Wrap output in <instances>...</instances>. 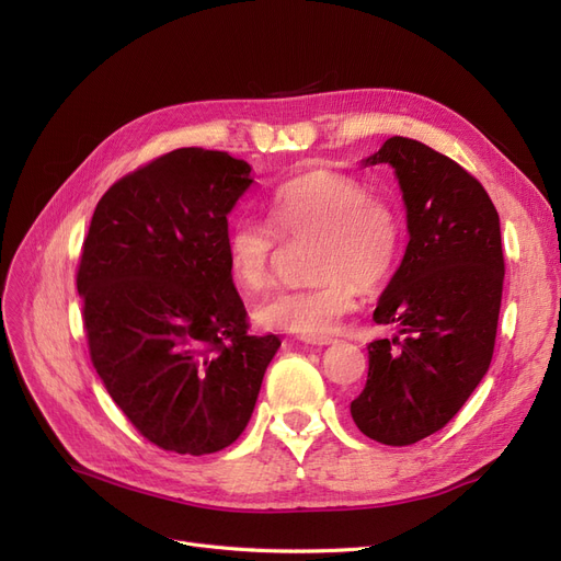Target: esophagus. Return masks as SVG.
<instances>
[{
  "instance_id": "obj_1",
  "label": "esophagus",
  "mask_w": 561,
  "mask_h": 561,
  "mask_svg": "<svg viewBox=\"0 0 561 561\" xmlns=\"http://www.w3.org/2000/svg\"><path fill=\"white\" fill-rule=\"evenodd\" d=\"M304 343H310V345H333L335 343V339H331V335H318V339H306V335H304V339H301Z\"/></svg>"
}]
</instances>
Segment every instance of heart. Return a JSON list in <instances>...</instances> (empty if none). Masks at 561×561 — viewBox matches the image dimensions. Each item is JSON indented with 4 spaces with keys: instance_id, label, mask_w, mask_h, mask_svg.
<instances>
[{
    "instance_id": "obj_1",
    "label": "heart",
    "mask_w": 561,
    "mask_h": 561,
    "mask_svg": "<svg viewBox=\"0 0 561 561\" xmlns=\"http://www.w3.org/2000/svg\"><path fill=\"white\" fill-rule=\"evenodd\" d=\"M268 222L289 243H310L306 289L266 297L253 312L268 331L318 339L354 308L356 285L379 287L391 278L402 255L405 226L398 207L373 195L358 179L312 170L276 186L268 195ZM278 239L257 218L234 220L226 239L228 268L245 293H260L274 276Z\"/></svg>"
}]
</instances>
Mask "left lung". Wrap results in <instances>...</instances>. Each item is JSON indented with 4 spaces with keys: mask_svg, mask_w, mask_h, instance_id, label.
Instances as JSON below:
<instances>
[{
    "mask_svg": "<svg viewBox=\"0 0 561 561\" xmlns=\"http://www.w3.org/2000/svg\"><path fill=\"white\" fill-rule=\"evenodd\" d=\"M377 163L396 170L410 243L373 312L398 335L368 345V379L350 412L366 437L410 446L442 431L490 366L504 253L490 195L449 156L393 136L364 161Z\"/></svg>",
    "mask_w": 561,
    "mask_h": 561,
    "instance_id": "8db88e82",
    "label": "left lung"
}]
</instances>
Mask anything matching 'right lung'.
I'll list each match as a JSON object with an SVG mask.
<instances>
[{
  "instance_id": "1",
  "label": "right lung",
  "mask_w": 561,
  "mask_h": 561,
  "mask_svg": "<svg viewBox=\"0 0 561 561\" xmlns=\"http://www.w3.org/2000/svg\"><path fill=\"white\" fill-rule=\"evenodd\" d=\"M251 184L228 151L174 149L112 184L89 222L76 278L89 356L163 451L230 446L280 347L249 331L226 257L228 214Z\"/></svg>"
}]
</instances>
